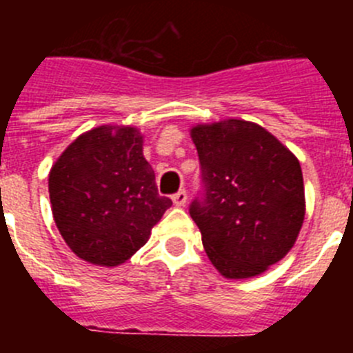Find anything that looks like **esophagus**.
I'll list each match as a JSON object with an SVG mask.
<instances>
[{
    "instance_id": "esophagus-1",
    "label": "esophagus",
    "mask_w": 353,
    "mask_h": 353,
    "mask_svg": "<svg viewBox=\"0 0 353 353\" xmlns=\"http://www.w3.org/2000/svg\"><path fill=\"white\" fill-rule=\"evenodd\" d=\"M171 198H173V203L176 205V207H183V205H185V201H187L185 189H180V191L174 192V194L171 196Z\"/></svg>"
}]
</instances>
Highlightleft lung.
Segmentation results:
<instances>
[{
    "label": "left lung",
    "instance_id": "1",
    "mask_svg": "<svg viewBox=\"0 0 353 353\" xmlns=\"http://www.w3.org/2000/svg\"><path fill=\"white\" fill-rule=\"evenodd\" d=\"M201 189L189 214L214 267L230 279L265 272L297 240L304 182L295 155L263 127L226 120L192 129Z\"/></svg>",
    "mask_w": 353,
    "mask_h": 353
}]
</instances>
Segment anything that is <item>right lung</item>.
Segmentation results:
<instances>
[{"label":"right lung","mask_w":353,"mask_h":353,"mask_svg":"<svg viewBox=\"0 0 353 353\" xmlns=\"http://www.w3.org/2000/svg\"><path fill=\"white\" fill-rule=\"evenodd\" d=\"M54 223L68 248L95 265L117 267L148 240L171 207L143 157L132 127H97L72 143L49 173Z\"/></svg>","instance_id":"1"}]
</instances>
